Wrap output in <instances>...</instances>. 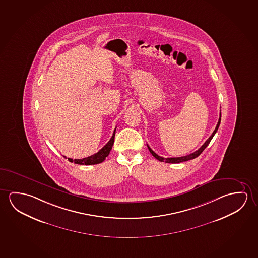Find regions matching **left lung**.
<instances>
[{"label":"left lung","instance_id":"1","mask_svg":"<svg viewBox=\"0 0 258 258\" xmlns=\"http://www.w3.org/2000/svg\"><path fill=\"white\" fill-rule=\"evenodd\" d=\"M221 114H220V118H219V121H218V123H217L216 128H215V130L213 131L212 135H211L208 139H207V141L202 145V147H201L200 149H198L197 152H192V153L189 154V155L183 156V157H177V158H163V157H160V156L158 155L157 153L153 152L152 149H151L150 146L147 144L148 149H149V151L152 153V156H153L154 158H156L158 160H160V161H162V162H166V163H180V162H183V161H187V160L196 159L197 157L200 155L202 152H204V150L208 146L209 143H210V142L213 139L214 135L216 134L217 130H218V128L220 126V123H221Z\"/></svg>","mask_w":258,"mask_h":258}]
</instances>
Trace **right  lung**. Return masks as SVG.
I'll return each instance as SVG.
<instances>
[{
    "label": "right lung",
    "mask_w": 258,
    "mask_h": 258,
    "mask_svg": "<svg viewBox=\"0 0 258 258\" xmlns=\"http://www.w3.org/2000/svg\"><path fill=\"white\" fill-rule=\"evenodd\" d=\"M115 129L114 131V134L112 135L111 139L108 141V143H106V145L99 151V152L95 153L93 155L87 157V158H83V159H79V160H73V159H68L70 162H74L75 164H79V165H95V164L101 163L104 160H106V157L109 154L113 144H114V141H115Z\"/></svg>",
    "instance_id": "1"
}]
</instances>
